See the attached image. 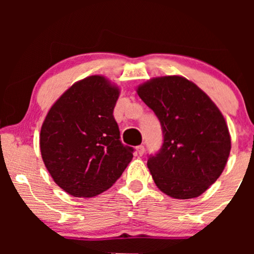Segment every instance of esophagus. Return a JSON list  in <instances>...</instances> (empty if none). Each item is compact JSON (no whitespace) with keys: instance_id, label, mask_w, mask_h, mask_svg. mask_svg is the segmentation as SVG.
I'll use <instances>...</instances> for the list:
<instances>
[{"instance_id":"esophagus-1","label":"esophagus","mask_w":254,"mask_h":254,"mask_svg":"<svg viewBox=\"0 0 254 254\" xmlns=\"http://www.w3.org/2000/svg\"><path fill=\"white\" fill-rule=\"evenodd\" d=\"M136 151H137V154H138L139 156H142L144 154V145H137L136 147Z\"/></svg>"}]
</instances>
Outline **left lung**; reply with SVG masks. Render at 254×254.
Here are the masks:
<instances>
[{"instance_id": "1", "label": "left lung", "mask_w": 254, "mask_h": 254, "mask_svg": "<svg viewBox=\"0 0 254 254\" xmlns=\"http://www.w3.org/2000/svg\"><path fill=\"white\" fill-rule=\"evenodd\" d=\"M137 94L164 133L161 149L147 162L154 183L177 199L200 196L221 176L232 147L221 111L197 84L177 75L151 78Z\"/></svg>"}]
</instances>
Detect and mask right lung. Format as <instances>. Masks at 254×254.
<instances>
[{
    "mask_svg": "<svg viewBox=\"0 0 254 254\" xmlns=\"http://www.w3.org/2000/svg\"><path fill=\"white\" fill-rule=\"evenodd\" d=\"M121 89L93 75L75 82L46 115L40 153L54 182L74 197L106 191L132 160L133 149L121 142L113 109Z\"/></svg>",
    "mask_w": 254,
    "mask_h": 254,
    "instance_id": "obj_1",
    "label": "right lung"
}]
</instances>
